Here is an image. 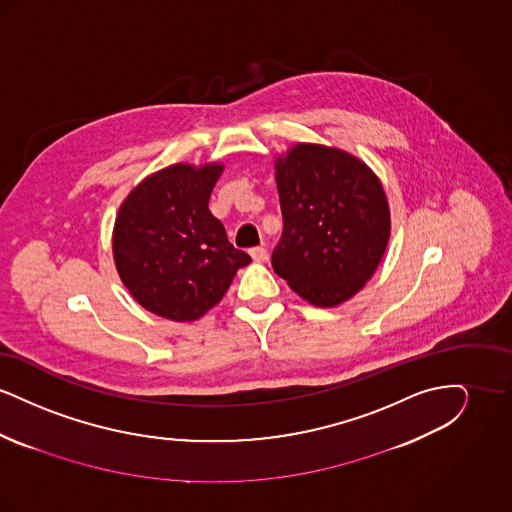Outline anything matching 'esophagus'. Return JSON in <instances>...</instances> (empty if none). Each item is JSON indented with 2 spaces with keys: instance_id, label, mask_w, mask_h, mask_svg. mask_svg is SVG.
Masks as SVG:
<instances>
[{
  "instance_id": "34e87169",
  "label": "esophagus",
  "mask_w": 512,
  "mask_h": 512,
  "mask_svg": "<svg viewBox=\"0 0 512 512\" xmlns=\"http://www.w3.org/2000/svg\"><path fill=\"white\" fill-rule=\"evenodd\" d=\"M249 253H251V257H253V261H257V263H263V261H267L268 253L267 249L263 247V245H257V247H251L249 249Z\"/></svg>"
}]
</instances>
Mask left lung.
Masks as SVG:
<instances>
[{
  "instance_id": "8db88e82",
  "label": "left lung",
  "mask_w": 512,
  "mask_h": 512,
  "mask_svg": "<svg viewBox=\"0 0 512 512\" xmlns=\"http://www.w3.org/2000/svg\"><path fill=\"white\" fill-rule=\"evenodd\" d=\"M284 230L274 272L317 307L365 288L390 240L388 197L378 176L338 147L295 144L276 157Z\"/></svg>"
}]
</instances>
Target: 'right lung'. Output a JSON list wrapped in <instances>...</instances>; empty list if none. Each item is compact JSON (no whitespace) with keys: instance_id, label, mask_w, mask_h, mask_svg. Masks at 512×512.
Here are the masks:
<instances>
[{"instance_id":"1","label":"right lung","mask_w":512,"mask_h":512,"mask_svg":"<svg viewBox=\"0 0 512 512\" xmlns=\"http://www.w3.org/2000/svg\"><path fill=\"white\" fill-rule=\"evenodd\" d=\"M220 163H176L149 174L119 207L113 257L122 284L153 315L192 322L228 292L251 257L209 211Z\"/></svg>"}]
</instances>
